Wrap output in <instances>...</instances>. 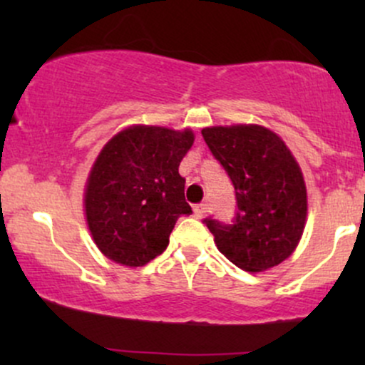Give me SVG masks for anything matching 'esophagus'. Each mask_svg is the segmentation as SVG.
<instances>
[{
  "label": "esophagus",
  "instance_id": "1",
  "mask_svg": "<svg viewBox=\"0 0 365 365\" xmlns=\"http://www.w3.org/2000/svg\"><path fill=\"white\" fill-rule=\"evenodd\" d=\"M194 212L197 217H204L207 212V206L206 204H197V206H194Z\"/></svg>",
  "mask_w": 365,
  "mask_h": 365
}]
</instances>
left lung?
<instances>
[{
    "label": "left lung",
    "mask_w": 365,
    "mask_h": 365,
    "mask_svg": "<svg viewBox=\"0 0 365 365\" xmlns=\"http://www.w3.org/2000/svg\"><path fill=\"white\" fill-rule=\"evenodd\" d=\"M206 144L235 185V225L206 220L220 252L261 273L293 254L307 223V187L292 150L273 130L255 123L202 128Z\"/></svg>",
    "instance_id": "left-lung-1"
}]
</instances>
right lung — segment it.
<instances>
[{"mask_svg": "<svg viewBox=\"0 0 365 365\" xmlns=\"http://www.w3.org/2000/svg\"><path fill=\"white\" fill-rule=\"evenodd\" d=\"M195 135L190 128L130 125L103 145L83 190L92 240L113 262L139 267L158 257L185 202L178 166Z\"/></svg>", "mask_w": 365, "mask_h": 365, "instance_id": "1", "label": "right lung"}]
</instances>
